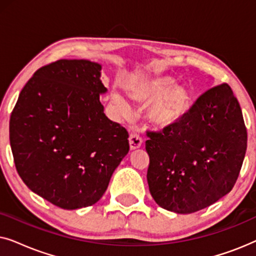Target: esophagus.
I'll list each match as a JSON object with an SVG mask.
<instances>
[{
  "label": "esophagus",
  "instance_id": "34e87169",
  "mask_svg": "<svg viewBox=\"0 0 256 256\" xmlns=\"http://www.w3.org/2000/svg\"><path fill=\"white\" fill-rule=\"evenodd\" d=\"M142 142H143L142 138L138 132H130V135H129V144H130L132 150L140 148V146H142Z\"/></svg>",
  "mask_w": 256,
  "mask_h": 256
}]
</instances>
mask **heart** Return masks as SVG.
<instances>
[{"instance_id":"b5f03b06","label":"heart","mask_w":256,"mask_h":256,"mask_svg":"<svg viewBox=\"0 0 256 256\" xmlns=\"http://www.w3.org/2000/svg\"><path fill=\"white\" fill-rule=\"evenodd\" d=\"M172 85V79L163 76L142 84L135 90L138 100H155L149 108L148 116L154 124L160 127L174 124L184 116L190 107V90L185 86ZM113 100L122 112L127 110V104L118 94H114Z\"/></svg>"}]
</instances>
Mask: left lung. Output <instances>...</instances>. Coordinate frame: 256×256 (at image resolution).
<instances>
[{
  "label": "left lung",
  "mask_w": 256,
  "mask_h": 256,
  "mask_svg": "<svg viewBox=\"0 0 256 256\" xmlns=\"http://www.w3.org/2000/svg\"><path fill=\"white\" fill-rule=\"evenodd\" d=\"M146 136L150 194L176 213L197 212L228 194L247 149L242 112L227 84L206 90L183 118Z\"/></svg>",
  "instance_id": "left-lung-1"
}]
</instances>
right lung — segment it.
<instances>
[{
    "label": "right lung",
    "mask_w": 256,
    "mask_h": 256,
    "mask_svg": "<svg viewBox=\"0 0 256 256\" xmlns=\"http://www.w3.org/2000/svg\"><path fill=\"white\" fill-rule=\"evenodd\" d=\"M101 65L60 59L45 65L20 90L10 115L16 170L31 191L65 210L102 197L129 152L128 132L104 113Z\"/></svg>",
    "instance_id": "obj_1"
}]
</instances>
